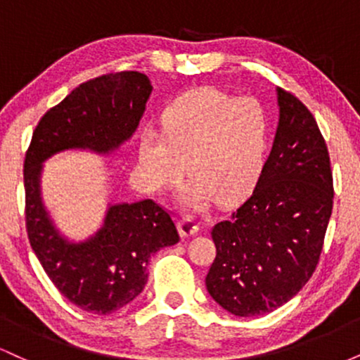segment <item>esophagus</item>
Returning a JSON list of instances; mask_svg holds the SVG:
<instances>
[{
	"label": "esophagus",
	"mask_w": 360,
	"mask_h": 360,
	"mask_svg": "<svg viewBox=\"0 0 360 360\" xmlns=\"http://www.w3.org/2000/svg\"><path fill=\"white\" fill-rule=\"evenodd\" d=\"M177 229H179V233L183 238L193 237V235L200 232V226H198L191 218H183V220H179V223H177Z\"/></svg>",
	"instance_id": "34e87169"
}]
</instances>
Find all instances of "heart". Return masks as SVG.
<instances>
[{
	"label": "heart",
	"mask_w": 360,
	"mask_h": 360,
	"mask_svg": "<svg viewBox=\"0 0 360 360\" xmlns=\"http://www.w3.org/2000/svg\"><path fill=\"white\" fill-rule=\"evenodd\" d=\"M160 123L162 131L146 128L139 137L137 174L147 189L174 188L188 171L179 205L200 212L217 200L237 203L257 186L271 143L259 100L205 86L169 103Z\"/></svg>",
	"instance_id": "heart-1"
}]
</instances>
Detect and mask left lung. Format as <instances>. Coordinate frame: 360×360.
I'll return each instance as SVG.
<instances>
[{"instance_id":"left-lung-1","label":"left lung","mask_w":360,"mask_h":360,"mask_svg":"<svg viewBox=\"0 0 360 360\" xmlns=\"http://www.w3.org/2000/svg\"><path fill=\"white\" fill-rule=\"evenodd\" d=\"M279 120L271 154L249 200L217 223L206 289L235 316L283 307L308 283L323 249L333 206L330 157L315 118L276 89Z\"/></svg>"}]
</instances>
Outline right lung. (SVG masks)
I'll return each mask as SVG.
<instances>
[{
	"label": "right lung",
	"mask_w": 360,
	"mask_h": 360,
	"mask_svg": "<svg viewBox=\"0 0 360 360\" xmlns=\"http://www.w3.org/2000/svg\"><path fill=\"white\" fill-rule=\"evenodd\" d=\"M152 94L146 74L127 71L84 82L44 115L25 157L27 232L44 271L84 311L110 315L143 291L150 257L179 242L174 221L152 200L108 203L82 240L62 233L42 196L44 164L69 150L111 155L134 137Z\"/></svg>",
	"instance_id": "right-lung-1"
}]
</instances>
